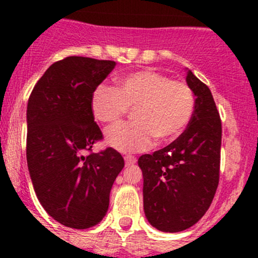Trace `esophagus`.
Instances as JSON below:
<instances>
[{
	"label": "esophagus",
	"instance_id": "34e87169",
	"mask_svg": "<svg viewBox=\"0 0 258 258\" xmlns=\"http://www.w3.org/2000/svg\"><path fill=\"white\" fill-rule=\"evenodd\" d=\"M136 161L137 158L135 157V156H130V155L124 156V162H126V166L134 165V163H136Z\"/></svg>",
	"mask_w": 258,
	"mask_h": 258
}]
</instances>
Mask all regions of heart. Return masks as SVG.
I'll list each match as a JSON object with an SVG mask.
<instances>
[{"label":"heart","mask_w":258,"mask_h":258,"mask_svg":"<svg viewBox=\"0 0 258 258\" xmlns=\"http://www.w3.org/2000/svg\"><path fill=\"white\" fill-rule=\"evenodd\" d=\"M194 91L183 81L171 80L153 70H140L119 77L117 88L101 85L93 91L91 110L97 121L114 124L134 110V122L118 124L106 134L121 152H140L175 141L195 113Z\"/></svg>","instance_id":"b5f03b06"}]
</instances>
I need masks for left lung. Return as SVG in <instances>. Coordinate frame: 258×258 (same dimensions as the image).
Returning a JSON list of instances; mask_svg holds the SVG:
<instances>
[{
    "mask_svg": "<svg viewBox=\"0 0 258 258\" xmlns=\"http://www.w3.org/2000/svg\"><path fill=\"white\" fill-rule=\"evenodd\" d=\"M196 96L188 127L172 144L142 155L144 209L148 222L163 232H179L210 209L220 181L222 123L210 88L188 71Z\"/></svg>",
    "mask_w": 258,
    "mask_h": 258,
    "instance_id": "1",
    "label": "left lung"
}]
</instances>
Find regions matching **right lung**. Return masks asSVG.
Returning a JSON list of instances; mask_svg holds the SVG:
<instances>
[{
    "mask_svg": "<svg viewBox=\"0 0 258 258\" xmlns=\"http://www.w3.org/2000/svg\"><path fill=\"white\" fill-rule=\"evenodd\" d=\"M114 61L69 56L48 67L27 103L28 171L37 199L49 216L71 228L100 222L124 166L112 147L92 152L103 135L91 97Z\"/></svg>",
    "mask_w": 258,
    "mask_h": 258,
    "instance_id": "obj_1",
    "label": "right lung"
}]
</instances>
